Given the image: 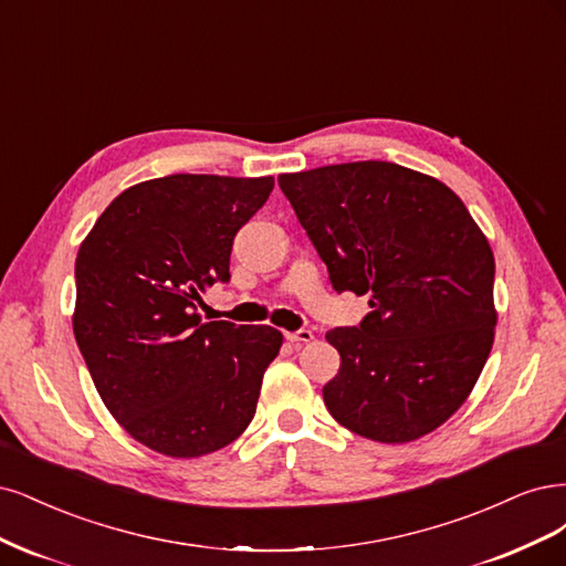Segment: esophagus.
I'll use <instances>...</instances> for the list:
<instances>
[{"mask_svg":"<svg viewBox=\"0 0 566 566\" xmlns=\"http://www.w3.org/2000/svg\"><path fill=\"white\" fill-rule=\"evenodd\" d=\"M284 336H286V340H291V343H310L315 338V334L310 332V329H298V332H284Z\"/></svg>","mask_w":566,"mask_h":566,"instance_id":"34e87169","label":"esophagus"}]
</instances>
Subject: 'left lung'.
I'll list each match as a JSON object with an SVG mask.
<instances>
[{
  "label": "left lung",
  "instance_id": "obj_1",
  "mask_svg": "<svg viewBox=\"0 0 566 566\" xmlns=\"http://www.w3.org/2000/svg\"><path fill=\"white\" fill-rule=\"evenodd\" d=\"M280 188L329 270L369 294L359 326L326 334L340 355L324 405L340 426L405 444L459 411L494 345V253L461 197L392 161L282 174Z\"/></svg>",
  "mask_w": 566,
  "mask_h": 566
}]
</instances>
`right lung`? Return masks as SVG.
<instances>
[{
    "label": "right lung",
    "mask_w": 566,
    "mask_h": 566,
    "mask_svg": "<svg viewBox=\"0 0 566 566\" xmlns=\"http://www.w3.org/2000/svg\"><path fill=\"white\" fill-rule=\"evenodd\" d=\"M275 178L174 174L115 197L80 247L72 329L115 421L171 459L228 447L256 413L272 326L202 322V291L230 280L237 230Z\"/></svg>",
    "instance_id": "1"
}]
</instances>
